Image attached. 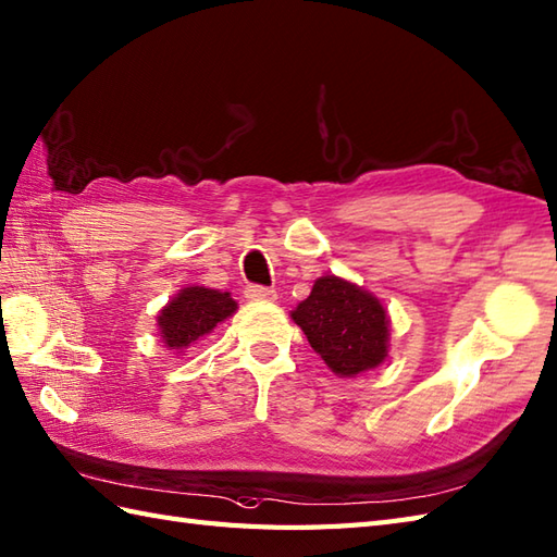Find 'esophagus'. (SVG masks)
Wrapping results in <instances>:
<instances>
[{"label": "esophagus", "mask_w": 557, "mask_h": 557, "mask_svg": "<svg viewBox=\"0 0 557 557\" xmlns=\"http://www.w3.org/2000/svg\"><path fill=\"white\" fill-rule=\"evenodd\" d=\"M244 296H247L249 301H275L277 292L270 287H261V284H249V287L244 289Z\"/></svg>", "instance_id": "34e87169"}]
</instances>
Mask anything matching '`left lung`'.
Wrapping results in <instances>:
<instances>
[{"mask_svg": "<svg viewBox=\"0 0 557 557\" xmlns=\"http://www.w3.org/2000/svg\"><path fill=\"white\" fill-rule=\"evenodd\" d=\"M292 320L339 377L377 368L389 351V318L377 296L337 275L318 277Z\"/></svg>", "mask_w": 557, "mask_h": 557, "instance_id": "obj_1", "label": "left lung"}]
</instances>
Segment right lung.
Returning a JSON list of instances; mask_svg holds the SVG:
<instances>
[{
    "mask_svg": "<svg viewBox=\"0 0 557 557\" xmlns=\"http://www.w3.org/2000/svg\"><path fill=\"white\" fill-rule=\"evenodd\" d=\"M237 310V301L230 292L185 287L180 289L159 313V332L168 348L183 354L187 346L197 344L203 334L213 332L218 322H223Z\"/></svg>",
    "mask_w": 557,
    "mask_h": 557,
    "instance_id": "right-lung-1",
    "label": "right lung"
}]
</instances>
